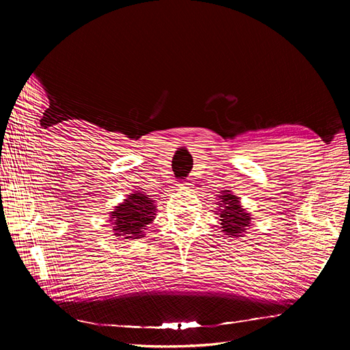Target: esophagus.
Returning <instances> with one entry per match:
<instances>
[{
    "label": "esophagus",
    "instance_id": "obj_1",
    "mask_svg": "<svg viewBox=\"0 0 350 350\" xmlns=\"http://www.w3.org/2000/svg\"><path fill=\"white\" fill-rule=\"evenodd\" d=\"M191 183H184V184H178V187H179V189H189L191 188Z\"/></svg>",
    "mask_w": 350,
    "mask_h": 350
}]
</instances>
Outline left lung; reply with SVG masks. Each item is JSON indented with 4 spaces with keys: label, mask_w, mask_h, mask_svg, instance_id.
<instances>
[{
    "label": "left lung",
    "mask_w": 350,
    "mask_h": 350,
    "mask_svg": "<svg viewBox=\"0 0 350 350\" xmlns=\"http://www.w3.org/2000/svg\"><path fill=\"white\" fill-rule=\"evenodd\" d=\"M219 220L221 232L232 238L243 237L247 229L251 226V215L241 206V198L234 193L225 189L219 196Z\"/></svg>",
    "instance_id": "1"
}]
</instances>
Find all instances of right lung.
I'll list each match as a JSON object with an SVG mask.
<instances>
[{"instance_id":"1","label":"right lung","mask_w":350,"mask_h":350,"mask_svg":"<svg viewBox=\"0 0 350 350\" xmlns=\"http://www.w3.org/2000/svg\"><path fill=\"white\" fill-rule=\"evenodd\" d=\"M156 204L150 196L134 193L126 197L111 213L113 235L124 239H139L146 234L147 225H150L156 216Z\"/></svg>"}]
</instances>
